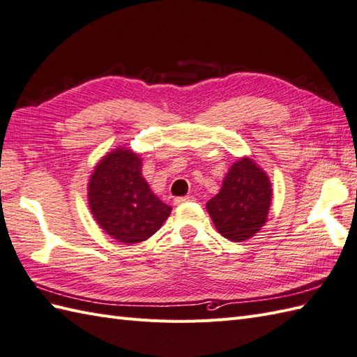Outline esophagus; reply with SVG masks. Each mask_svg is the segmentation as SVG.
<instances>
[{"label":"esophagus","mask_w":357,"mask_h":357,"mask_svg":"<svg viewBox=\"0 0 357 357\" xmlns=\"http://www.w3.org/2000/svg\"><path fill=\"white\" fill-rule=\"evenodd\" d=\"M191 200H195L193 196H179V197H175V204L181 205V204H185V202H191Z\"/></svg>","instance_id":"34e87169"}]
</instances>
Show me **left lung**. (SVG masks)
Masks as SVG:
<instances>
[{
    "label": "left lung",
    "mask_w": 357,
    "mask_h": 357,
    "mask_svg": "<svg viewBox=\"0 0 357 357\" xmlns=\"http://www.w3.org/2000/svg\"><path fill=\"white\" fill-rule=\"evenodd\" d=\"M271 204L268 176L250 158L236 161L227 173L222 190L206 209L225 238L244 241L257 234L267 220Z\"/></svg>",
    "instance_id": "8db88e82"
}]
</instances>
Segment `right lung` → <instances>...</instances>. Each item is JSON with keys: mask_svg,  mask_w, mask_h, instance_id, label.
Returning a JSON list of instances; mask_svg holds the SVG:
<instances>
[{"mask_svg": "<svg viewBox=\"0 0 357 357\" xmlns=\"http://www.w3.org/2000/svg\"><path fill=\"white\" fill-rule=\"evenodd\" d=\"M89 205L98 225L125 244L148 240L172 211L142 176V158L125 148L99 161L89 182Z\"/></svg>", "mask_w": 357, "mask_h": 357, "instance_id": "obj_1", "label": "right lung"}]
</instances>
